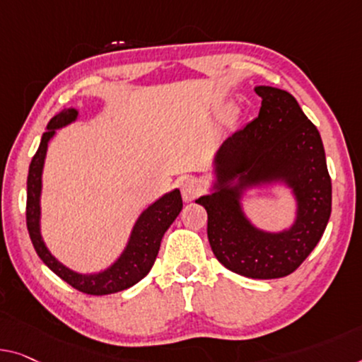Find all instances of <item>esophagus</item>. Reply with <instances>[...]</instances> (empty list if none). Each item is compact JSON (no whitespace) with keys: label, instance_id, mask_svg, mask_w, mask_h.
Returning a JSON list of instances; mask_svg holds the SVG:
<instances>
[{"label":"esophagus","instance_id":"1","mask_svg":"<svg viewBox=\"0 0 362 362\" xmlns=\"http://www.w3.org/2000/svg\"><path fill=\"white\" fill-rule=\"evenodd\" d=\"M180 192H182V198L185 199V202H192V199H195L197 197L202 195L203 187L195 177H185V179L180 182Z\"/></svg>","mask_w":362,"mask_h":362}]
</instances>
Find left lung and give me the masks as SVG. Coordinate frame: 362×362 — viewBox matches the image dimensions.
<instances>
[{
	"label": "left lung",
	"mask_w": 362,
	"mask_h": 362,
	"mask_svg": "<svg viewBox=\"0 0 362 362\" xmlns=\"http://www.w3.org/2000/svg\"><path fill=\"white\" fill-rule=\"evenodd\" d=\"M258 117L226 139L216 164L219 185L197 199L208 213V239L216 258L237 274L255 279L288 276L322 239L332 213V179L317 127L286 90L260 86ZM235 175L240 185L283 176L295 188L300 216L288 233L265 235L252 228L238 209L236 189L225 185Z\"/></svg>",
	"instance_id": "left-lung-1"
}]
</instances>
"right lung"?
Returning a JSON list of instances; mask_svg holds the SVG:
<instances>
[{
	"label": "right lung",
	"instance_id": "1",
	"mask_svg": "<svg viewBox=\"0 0 362 362\" xmlns=\"http://www.w3.org/2000/svg\"><path fill=\"white\" fill-rule=\"evenodd\" d=\"M78 112L74 109H64L48 122V129L42 134L40 146L32 158L29 165V175H27V203H25V223L27 230H29L32 245L37 252V255L42 258V262L52 269L53 273L58 274L63 281H66L74 289L81 291L84 294L90 296H104L118 293L136 284L138 281L146 276L149 269L153 268L156 257H158L160 239L169 226L174 223V219L182 211V197L180 192L175 190L169 195L158 199L154 204L139 216L136 226H134L132 239L127 250L123 252L115 265L110 267L107 272L93 274V276H83L63 267L60 262L55 260L43 245L40 230H39V197L42 187V167L43 159H45L47 144L53 134L55 128L68 125L76 118Z\"/></svg>",
	"mask_w": 362,
	"mask_h": 362
}]
</instances>
